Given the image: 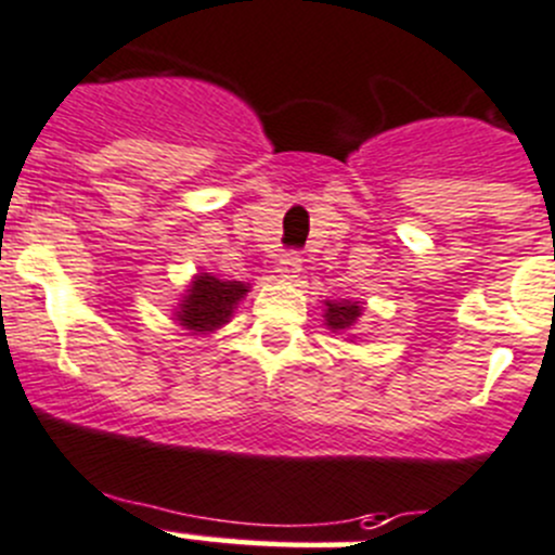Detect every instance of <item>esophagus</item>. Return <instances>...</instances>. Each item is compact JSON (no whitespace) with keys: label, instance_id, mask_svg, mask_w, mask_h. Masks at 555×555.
<instances>
[{"label":"esophagus","instance_id":"1","mask_svg":"<svg viewBox=\"0 0 555 555\" xmlns=\"http://www.w3.org/2000/svg\"><path fill=\"white\" fill-rule=\"evenodd\" d=\"M299 269H302V258H299L297 253H283V256L278 258V267H274V272H278V278H281V281L292 283L299 278Z\"/></svg>","mask_w":555,"mask_h":555}]
</instances>
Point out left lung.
<instances>
[{
  "label": "left lung",
  "mask_w": 555,
  "mask_h": 555,
  "mask_svg": "<svg viewBox=\"0 0 555 555\" xmlns=\"http://www.w3.org/2000/svg\"><path fill=\"white\" fill-rule=\"evenodd\" d=\"M363 317V305L354 299H327L324 302V324L333 333H349Z\"/></svg>",
  "instance_id": "1"
}]
</instances>
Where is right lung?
I'll return each instance as SVG.
<instances>
[{"instance_id":"obj_1","label":"right lung","mask_w":555,"mask_h":555,"mask_svg":"<svg viewBox=\"0 0 555 555\" xmlns=\"http://www.w3.org/2000/svg\"><path fill=\"white\" fill-rule=\"evenodd\" d=\"M247 288H250L247 283L220 281L211 272L195 274L184 299L178 302L176 322L195 335L215 333L222 324L231 322L233 311L244 299Z\"/></svg>"}]
</instances>
